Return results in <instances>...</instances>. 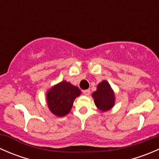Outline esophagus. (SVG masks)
<instances>
[{
  "instance_id": "obj_1",
  "label": "esophagus",
  "mask_w": 159,
  "mask_h": 159,
  "mask_svg": "<svg viewBox=\"0 0 159 159\" xmlns=\"http://www.w3.org/2000/svg\"><path fill=\"white\" fill-rule=\"evenodd\" d=\"M83 94H84V95H86V96H89L90 94V90L89 89L84 90V91H83Z\"/></svg>"
}]
</instances>
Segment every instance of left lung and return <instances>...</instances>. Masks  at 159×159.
Here are the masks:
<instances>
[{"label": "left lung", "instance_id": "left-lung-1", "mask_svg": "<svg viewBox=\"0 0 159 159\" xmlns=\"http://www.w3.org/2000/svg\"><path fill=\"white\" fill-rule=\"evenodd\" d=\"M92 97L97 108L102 111H108L115 105V94L107 81L98 84L97 90L93 92Z\"/></svg>", "mask_w": 159, "mask_h": 159}]
</instances>
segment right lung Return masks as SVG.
<instances>
[{
    "label": "right lung",
    "mask_w": 159,
    "mask_h": 159,
    "mask_svg": "<svg viewBox=\"0 0 159 159\" xmlns=\"http://www.w3.org/2000/svg\"><path fill=\"white\" fill-rule=\"evenodd\" d=\"M81 93L78 87L66 81L53 86L47 92V102L50 111L56 116H65L71 109L75 99Z\"/></svg>",
    "instance_id": "obj_1"
}]
</instances>
